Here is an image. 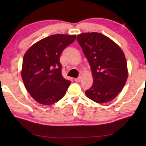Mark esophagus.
Listing matches in <instances>:
<instances>
[{
  "label": "esophagus",
  "mask_w": 146,
  "mask_h": 146,
  "mask_svg": "<svg viewBox=\"0 0 146 146\" xmlns=\"http://www.w3.org/2000/svg\"><path fill=\"white\" fill-rule=\"evenodd\" d=\"M74 80L76 82H80L81 80V77H78V78H75Z\"/></svg>",
  "instance_id": "obj_1"
}]
</instances>
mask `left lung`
<instances>
[{
	"mask_svg": "<svg viewBox=\"0 0 146 146\" xmlns=\"http://www.w3.org/2000/svg\"><path fill=\"white\" fill-rule=\"evenodd\" d=\"M76 39L90 64L94 79L86 95L98 104L111 101L127 81L124 53L117 44L101 33H83Z\"/></svg>",
	"mask_w": 146,
	"mask_h": 146,
	"instance_id": "obj_1",
	"label": "left lung"
}]
</instances>
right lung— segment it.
I'll list each match as a JSON object with an SVG mask.
<instances>
[{
	"label": "right lung",
	"mask_w": 146,
	"mask_h": 146,
	"mask_svg": "<svg viewBox=\"0 0 146 146\" xmlns=\"http://www.w3.org/2000/svg\"><path fill=\"white\" fill-rule=\"evenodd\" d=\"M76 35H54L40 40L26 52L21 76L28 92L37 102L53 104L62 98L71 82L62 75L60 56Z\"/></svg>",
	"instance_id": "right-lung-1"
}]
</instances>
